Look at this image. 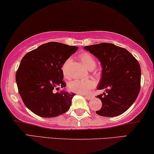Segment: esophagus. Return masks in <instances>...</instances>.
<instances>
[{"label": "esophagus", "mask_w": 154, "mask_h": 154, "mask_svg": "<svg viewBox=\"0 0 154 154\" xmlns=\"http://www.w3.org/2000/svg\"><path fill=\"white\" fill-rule=\"evenodd\" d=\"M85 97L87 99H88V100H91V99H93V95H87V96H85Z\"/></svg>", "instance_id": "34e87169"}]
</instances>
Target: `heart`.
<instances>
[{
  "label": "heart",
  "instance_id": "heart-1",
  "mask_svg": "<svg viewBox=\"0 0 154 154\" xmlns=\"http://www.w3.org/2000/svg\"><path fill=\"white\" fill-rule=\"evenodd\" d=\"M79 59L82 61V64L88 70H92L93 74L95 75H99V72L98 70L93 69L96 66V61L95 58L88 53H82L79 56ZM72 62L71 59H68L65 62L62 67V71H63L64 76L68 79L69 78V75L68 74V68L70 63ZM95 82L93 80H75L69 83V88L73 92L79 93L80 95H87L90 92L91 90L95 87Z\"/></svg>",
  "mask_w": 154,
  "mask_h": 154
}]
</instances>
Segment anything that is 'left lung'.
<instances>
[{
    "instance_id": "1",
    "label": "left lung",
    "mask_w": 154,
    "mask_h": 154,
    "mask_svg": "<svg viewBox=\"0 0 154 154\" xmlns=\"http://www.w3.org/2000/svg\"><path fill=\"white\" fill-rule=\"evenodd\" d=\"M102 66L98 90L106 93L97 97L102 102L97 114L114 117L125 112L135 101L141 88V67L138 61L125 48L112 43L86 46Z\"/></svg>"
}]
</instances>
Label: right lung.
<instances>
[{"label": "right lung", "mask_w": 154, "mask_h": 154, "mask_svg": "<svg viewBox=\"0 0 154 154\" xmlns=\"http://www.w3.org/2000/svg\"><path fill=\"white\" fill-rule=\"evenodd\" d=\"M77 50L74 46L50 42L29 51L21 59L16 82L23 103L34 114L53 118L69 109L75 94L55 93L54 89L66 87L62 66Z\"/></svg>", "instance_id": "right-lung-1"}]
</instances>
